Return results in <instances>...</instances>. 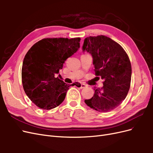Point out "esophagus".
<instances>
[{"mask_svg":"<svg viewBox=\"0 0 153 153\" xmlns=\"http://www.w3.org/2000/svg\"><path fill=\"white\" fill-rule=\"evenodd\" d=\"M86 87H87V85H85V84H82L80 86V89H83V88H85Z\"/></svg>","mask_w":153,"mask_h":153,"instance_id":"1","label":"esophagus"}]
</instances>
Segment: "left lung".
I'll use <instances>...</instances> for the list:
<instances>
[{
	"instance_id": "1",
	"label": "left lung",
	"mask_w": 153,
	"mask_h": 153,
	"mask_svg": "<svg viewBox=\"0 0 153 153\" xmlns=\"http://www.w3.org/2000/svg\"><path fill=\"white\" fill-rule=\"evenodd\" d=\"M82 49L91 53L95 75L104 80L103 87L94 89V96L85 103L100 112L113 110L126 98L130 87L131 65L128 54L119 43L103 35L86 38Z\"/></svg>"
}]
</instances>
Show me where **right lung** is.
I'll return each instance as SVG.
<instances>
[{
    "label": "right lung",
    "instance_id": "add662e5",
    "mask_svg": "<svg viewBox=\"0 0 153 153\" xmlns=\"http://www.w3.org/2000/svg\"><path fill=\"white\" fill-rule=\"evenodd\" d=\"M80 38H45L29 50L23 61L22 81L24 91L37 106L56 107L65 99L71 85L56 75L66 60L80 48Z\"/></svg>",
    "mask_w": 153,
    "mask_h": 153
}]
</instances>
